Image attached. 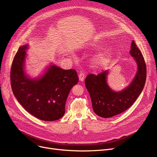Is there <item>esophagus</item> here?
Masks as SVG:
<instances>
[{
    "label": "esophagus",
    "instance_id": "1",
    "mask_svg": "<svg viewBox=\"0 0 157 157\" xmlns=\"http://www.w3.org/2000/svg\"><path fill=\"white\" fill-rule=\"evenodd\" d=\"M85 78V74L83 72H81L79 74V79L80 81H83Z\"/></svg>",
    "mask_w": 157,
    "mask_h": 157
}]
</instances>
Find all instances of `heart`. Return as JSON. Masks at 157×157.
Instances as JSON below:
<instances>
[{"mask_svg": "<svg viewBox=\"0 0 157 157\" xmlns=\"http://www.w3.org/2000/svg\"><path fill=\"white\" fill-rule=\"evenodd\" d=\"M89 45L90 48H94L99 47V46L94 43H91L90 44H89ZM112 57H113V54L109 52H105L100 53L99 54L97 55L94 58V60H93L94 63L98 68L104 69L111 62Z\"/></svg>", "mask_w": 157, "mask_h": 157, "instance_id": "obj_1", "label": "heart"}]
</instances>
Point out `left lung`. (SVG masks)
Segmentation results:
<instances>
[{
	"instance_id": "left-lung-1",
	"label": "left lung",
	"mask_w": 157,
	"mask_h": 157,
	"mask_svg": "<svg viewBox=\"0 0 157 157\" xmlns=\"http://www.w3.org/2000/svg\"><path fill=\"white\" fill-rule=\"evenodd\" d=\"M130 49V54L134 58L137 69L135 77L126 88L118 92L114 91L107 82L108 70L97 76L89 74L85 79L93 110L98 116L108 118L124 112L135 102L143 91L146 79L144 59L134 40Z\"/></svg>"
}]
</instances>
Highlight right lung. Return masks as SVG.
<instances>
[{
	"label": "right lung",
	"mask_w": 157,
	"mask_h": 157,
	"mask_svg": "<svg viewBox=\"0 0 157 157\" xmlns=\"http://www.w3.org/2000/svg\"><path fill=\"white\" fill-rule=\"evenodd\" d=\"M29 45L20 47L13 61L11 83L18 102L30 114L44 121L59 120L65 114V105L71 88L78 83L75 70H64L51 63L37 78L25 70Z\"/></svg>",
	"instance_id": "1"
}]
</instances>
